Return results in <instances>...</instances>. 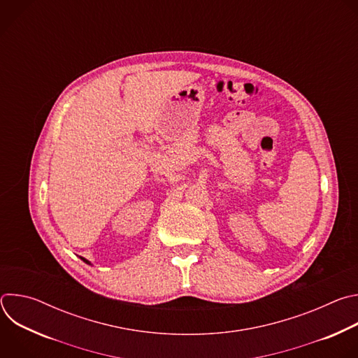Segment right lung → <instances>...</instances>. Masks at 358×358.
Masks as SVG:
<instances>
[{"instance_id":"add662e5","label":"right lung","mask_w":358,"mask_h":358,"mask_svg":"<svg viewBox=\"0 0 358 358\" xmlns=\"http://www.w3.org/2000/svg\"><path fill=\"white\" fill-rule=\"evenodd\" d=\"M80 259H82V261H83V262H85V264H87V265H90V262H89V261H87V259H85V258H82V257H80Z\"/></svg>"}]
</instances>
